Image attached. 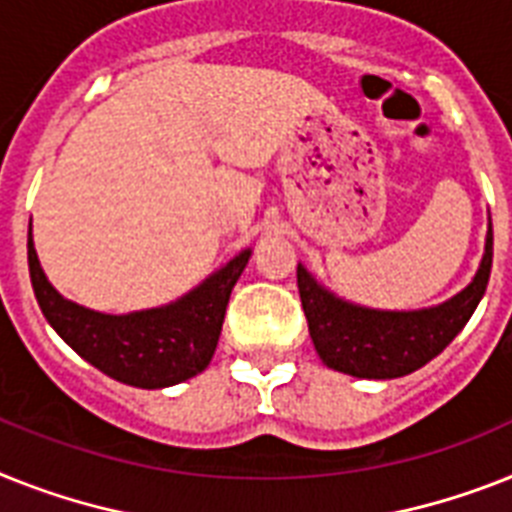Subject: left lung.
Returning <instances> with one entry per match:
<instances>
[{
	"instance_id": "1",
	"label": "left lung",
	"mask_w": 512,
	"mask_h": 512,
	"mask_svg": "<svg viewBox=\"0 0 512 512\" xmlns=\"http://www.w3.org/2000/svg\"><path fill=\"white\" fill-rule=\"evenodd\" d=\"M492 272V219L474 280L445 303L382 311L350 303L298 264V293L314 348L329 369L358 379H398L437 358L474 316Z\"/></svg>"
}]
</instances>
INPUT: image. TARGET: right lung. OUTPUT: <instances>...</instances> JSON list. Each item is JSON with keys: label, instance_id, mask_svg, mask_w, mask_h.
<instances>
[{"label": "right lung", "instance_id": "add662e5", "mask_svg": "<svg viewBox=\"0 0 512 512\" xmlns=\"http://www.w3.org/2000/svg\"><path fill=\"white\" fill-rule=\"evenodd\" d=\"M251 248L232 256L201 285L177 301L130 314H104L67 301L46 280L33 227H28V269L36 301L62 340L83 361L141 390H162L196 377L211 363L235 282L251 259Z\"/></svg>", "mask_w": 512, "mask_h": 512}]
</instances>
